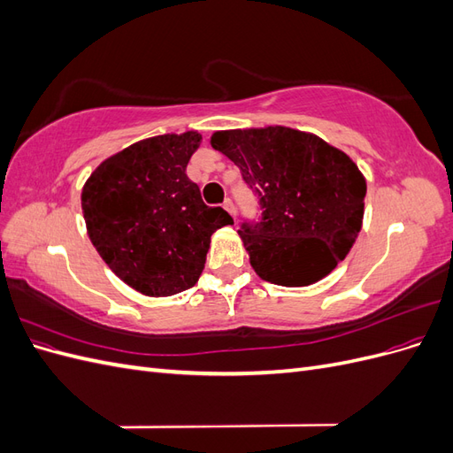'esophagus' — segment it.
I'll use <instances>...</instances> for the list:
<instances>
[{
    "mask_svg": "<svg viewBox=\"0 0 453 453\" xmlns=\"http://www.w3.org/2000/svg\"><path fill=\"white\" fill-rule=\"evenodd\" d=\"M223 208H225V210H226L230 215H232V217H234V219L238 217V210H236V205H234V202H232L230 198H226V200H225Z\"/></svg>",
    "mask_w": 453,
    "mask_h": 453,
    "instance_id": "obj_1",
    "label": "esophagus"
}]
</instances>
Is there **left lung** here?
Segmentation results:
<instances>
[{"label":"left lung","mask_w":453,"mask_h":453,"mask_svg":"<svg viewBox=\"0 0 453 453\" xmlns=\"http://www.w3.org/2000/svg\"><path fill=\"white\" fill-rule=\"evenodd\" d=\"M213 149L236 164L260 217L238 234L260 278L285 287L319 281L357 238L366 181L355 162L313 134L285 127L225 130Z\"/></svg>","instance_id":"left-lung-1"}]
</instances>
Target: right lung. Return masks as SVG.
Segmentation results:
<instances>
[{
  "label": "right lung",
  "mask_w": 453,
  "mask_h": 453,
  "mask_svg": "<svg viewBox=\"0 0 453 453\" xmlns=\"http://www.w3.org/2000/svg\"><path fill=\"white\" fill-rule=\"evenodd\" d=\"M198 132L134 143L104 160L83 187V213L96 251L132 289L170 296L193 287L210 238L232 225L223 208L205 205L187 177Z\"/></svg>",
  "instance_id": "right-lung-1"
}]
</instances>
